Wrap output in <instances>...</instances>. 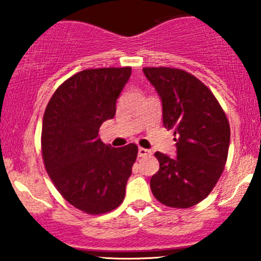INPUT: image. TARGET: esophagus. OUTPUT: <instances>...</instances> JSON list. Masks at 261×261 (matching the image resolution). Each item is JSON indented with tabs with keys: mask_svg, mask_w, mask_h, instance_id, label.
<instances>
[{
	"mask_svg": "<svg viewBox=\"0 0 261 261\" xmlns=\"http://www.w3.org/2000/svg\"><path fill=\"white\" fill-rule=\"evenodd\" d=\"M151 154L152 152L149 151V149H146L142 147L139 148V157H147V155H151Z\"/></svg>",
	"mask_w": 261,
	"mask_h": 261,
	"instance_id": "1",
	"label": "esophagus"
}]
</instances>
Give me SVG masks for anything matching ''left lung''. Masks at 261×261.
I'll return each instance as SVG.
<instances>
[{
    "instance_id": "8db88e82",
    "label": "left lung",
    "mask_w": 261,
    "mask_h": 261,
    "mask_svg": "<svg viewBox=\"0 0 261 261\" xmlns=\"http://www.w3.org/2000/svg\"><path fill=\"white\" fill-rule=\"evenodd\" d=\"M160 94L163 125L174 128L176 157L155 152L160 169L149 185L163 205L188 208L217 184L228 157L229 122L216 97L200 80L172 67H145Z\"/></svg>"
}]
</instances>
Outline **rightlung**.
I'll use <instances>...</instances> for the list:
<instances>
[{
	"instance_id": "1",
	"label": "right lung",
	"mask_w": 261,
	"mask_h": 261,
	"mask_svg": "<svg viewBox=\"0 0 261 261\" xmlns=\"http://www.w3.org/2000/svg\"><path fill=\"white\" fill-rule=\"evenodd\" d=\"M130 76L131 67L83 70L59 86L45 109V169L66 201L86 214H107L125 197L139 148L135 143L110 147L98 133L115 115L116 99Z\"/></svg>"
}]
</instances>
